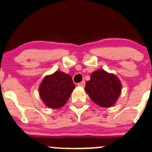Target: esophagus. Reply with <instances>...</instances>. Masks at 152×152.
I'll return each instance as SVG.
<instances>
[{"instance_id":"34e87169","label":"esophagus","mask_w":152,"mask_h":152,"mask_svg":"<svg viewBox=\"0 0 152 152\" xmlns=\"http://www.w3.org/2000/svg\"><path fill=\"white\" fill-rule=\"evenodd\" d=\"M85 84H86L85 81H82V82H81V83H78L77 84V85L78 86L84 87V86H85Z\"/></svg>"}]
</instances>
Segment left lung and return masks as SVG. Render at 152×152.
Masks as SVG:
<instances>
[{
	"instance_id": "obj_1",
	"label": "left lung",
	"mask_w": 152,
	"mask_h": 152,
	"mask_svg": "<svg viewBox=\"0 0 152 152\" xmlns=\"http://www.w3.org/2000/svg\"><path fill=\"white\" fill-rule=\"evenodd\" d=\"M122 91V83L115 74L103 69L95 71L86 83L85 91L95 103L103 107L116 103Z\"/></svg>"
}]
</instances>
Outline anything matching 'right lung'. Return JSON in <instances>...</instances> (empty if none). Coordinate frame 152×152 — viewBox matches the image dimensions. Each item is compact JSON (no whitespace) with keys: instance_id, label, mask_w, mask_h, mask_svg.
Returning a JSON list of instances; mask_svg holds the SVG:
<instances>
[{"instance_id":"obj_1","label":"right lung","mask_w":152,"mask_h":152,"mask_svg":"<svg viewBox=\"0 0 152 152\" xmlns=\"http://www.w3.org/2000/svg\"><path fill=\"white\" fill-rule=\"evenodd\" d=\"M74 88L70 75L56 71L43 78L39 85V94L45 106L58 109L66 103Z\"/></svg>"}]
</instances>
